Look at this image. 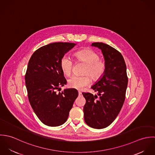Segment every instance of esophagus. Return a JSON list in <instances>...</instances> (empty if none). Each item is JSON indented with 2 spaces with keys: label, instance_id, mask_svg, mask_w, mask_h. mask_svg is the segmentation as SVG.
I'll list each match as a JSON object with an SVG mask.
<instances>
[{
  "label": "esophagus",
  "instance_id": "1",
  "mask_svg": "<svg viewBox=\"0 0 155 155\" xmlns=\"http://www.w3.org/2000/svg\"><path fill=\"white\" fill-rule=\"evenodd\" d=\"M78 94H79V95H81L82 94V92H81V91H78Z\"/></svg>",
  "mask_w": 155,
  "mask_h": 155
}]
</instances>
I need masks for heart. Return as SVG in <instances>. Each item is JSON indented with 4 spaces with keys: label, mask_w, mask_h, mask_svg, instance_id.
I'll return each mask as SVG.
<instances>
[{
    "label": "heart",
    "mask_w": 155,
    "mask_h": 155,
    "mask_svg": "<svg viewBox=\"0 0 155 155\" xmlns=\"http://www.w3.org/2000/svg\"><path fill=\"white\" fill-rule=\"evenodd\" d=\"M77 61L86 64L84 74H89L93 81L98 80L104 74L106 64L100 59L99 55L95 52L87 49L76 52L74 54ZM73 63L68 56H64L60 61V67L63 73L67 76L72 72ZM88 75L82 76H73L68 81V85L70 88L82 90L90 84V78Z\"/></svg>",
    "instance_id": "obj_1"
}]
</instances>
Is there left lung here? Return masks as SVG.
Instances as JSON below:
<instances>
[{
  "label": "left lung",
  "mask_w": 155,
  "mask_h": 155,
  "mask_svg": "<svg viewBox=\"0 0 155 155\" xmlns=\"http://www.w3.org/2000/svg\"><path fill=\"white\" fill-rule=\"evenodd\" d=\"M91 46L101 50L106 69L103 76L91 87L97 95L82 93L86 100L84 119L90 127L102 129L110 125L121 110L128 79L125 60L118 51L102 42L92 43Z\"/></svg>",
  "instance_id": "1"
}]
</instances>
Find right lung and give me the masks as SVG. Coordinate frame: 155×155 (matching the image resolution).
Masks as SVG:
<instances>
[{
	"label": "right lung",
	"mask_w": 155,
	"mask_h": 155,
	"mask_svg": "<svg viewBox=\"0 0 155 155\" xmlns=\"http://www.w3.org/2000/svg\"><path fill=\"white\" fill-rule=\"evenodd\" d=\"M76 45L55 42L45 45L33 54L28 61L25 75L28 100L46 125L57 127L64 124L78 96L75 89L57 92L67 84L60 67L61 59Z\"/></svg>",
	"instance_id": "1"
}]
</instances>
